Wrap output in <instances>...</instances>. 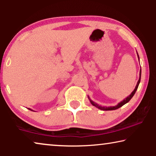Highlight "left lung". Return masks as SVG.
I'll list each match as a JSON object with an SVG mask.
<instances>
[{"instance_id": "1", "label": "left lung", "mask_w": 156, "mask_h": 156, "mask_svg": "<svg viewBox=\"0 0 156 156\" xmlns=\"http://www.w3.org/2000/svg\"><path fill=\"white\" fill-rule=\"evenodd\" d=\"M137 55H138V53H137ZM138 59H139V56H138ZM139 75H140V76H139V80H138L137 84H136V87H135V89H134V90H133V91H132L131 94L129 96V97H127L126 98H125V99H123V101H121L120 102V103H119L118 104H117L116 106H108V107H106V106H101L99 105V104H97V103H95L94 101H93L92 100H91V99H90V98H89V96H88V98H89V101H90L91 104H92L93 106H96V107H97V108H99V109H101V110H103V111L116 110V109H117V108L121 107V106L124 105V104L128 103V102H129V101H130V100L131 99V98L133 97V95L135 94L136 91V90H137V89H138V85H139V83H140V76H141V68H140Z\"/></svg>"}]
</instances>
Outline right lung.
Segmentation results:
<instances>
[{
	"label": "right lung",
	"instance_id": "1",
	"mask_svg": "<svg viewBox=\"0 0 156 156\" xmlns=\"http://www.w3.org/2000/svg\"><path fill=\"white\" fill-rule=\"evenodd\" d=\"M29 109H30V110H31V111H33L32 109H30V108H29Z\"/></svg>",
	"mask_w": 156,
	"mask_h": 156
}]
</instances>
